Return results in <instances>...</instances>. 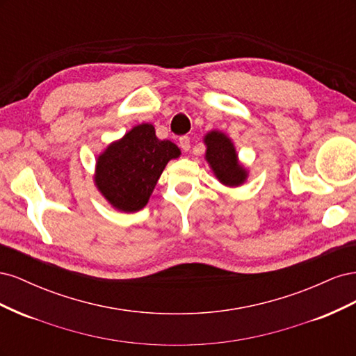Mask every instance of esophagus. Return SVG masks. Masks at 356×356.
Returning a JSON list of instances; mask_svg holds the SVG:
<instances>
[{
	"mask_svg": "<svg viewBox=\"0 0 356 356\" xmlns=\"http://www.w3.org/2000/svg\"><path fill=\"white\" fill-rule=\"evenodd\" d=\"M178 144H179L182 152H188V149H190V138L188 136H181L178 139Z\"/></svg>",
	"mask_w": 356,
	"mask_h": 356,
	"instance_id": "1",
	"label": "esophagus"
}]
</instances>
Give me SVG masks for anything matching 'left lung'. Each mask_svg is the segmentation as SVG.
Here are the masks:
<instances>
[{
	"instance_id": "obj_1",
	"label": "left lung",
	"mask_w": 356,
	"mask_h": 356,
	"mask_svg": "<svg viewBox=\"0 0 356 356\" xmlns=\"http://www.w3.org/2000/svg\"><path fill=\"white\" fill-rule=\"evenodd\" d=\"M203 144L207 145L204 160L221 184L229 188L243 186L250 170L241 163L232 138L213 129L203 136Z\"/></svg>"
}]
</instances>
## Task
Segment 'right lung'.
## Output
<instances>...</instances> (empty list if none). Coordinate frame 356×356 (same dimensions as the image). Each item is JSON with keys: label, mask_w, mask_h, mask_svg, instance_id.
Segmentation results:
<instances>
[{"label": "right lung", "mask_w": 356, "mask_h": 356, "mask_svg": "<svg viewBox=\"0 0 356 356\" xmlns=\"http://www.w3.org/2000/svg\"><path fill=\"white\" fill-rule=\"evenodd\" d=\"M179 156L181 149L174 143L156 136L153 124H136L96 157L95 186L114 209L141 211L161 172Z\"/></svg>", "instance_id": "add662e5"}]
</instances>
